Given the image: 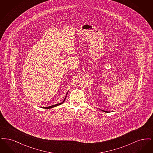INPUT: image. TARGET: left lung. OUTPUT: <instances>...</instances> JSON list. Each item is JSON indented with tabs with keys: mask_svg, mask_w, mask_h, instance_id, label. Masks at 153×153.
Wrapping results in <instances>:
<instances>
[{
	"mask_svg": "<svg viewBox=\"0 0 153 153\" xmlns=\"http://www.w3.org/2000/svg\"><path fill=\"white\" fill-rule=\"evenodd\" d=\"M100 110H101L102 111H103V112H109L108 111H104V110H102V109H100Z\"/></svg>",
	"mask_w": 153,
	"mask_h": 153,
	"instance_id": "obj_1",
	"label": "left lung"
}]
</instances>
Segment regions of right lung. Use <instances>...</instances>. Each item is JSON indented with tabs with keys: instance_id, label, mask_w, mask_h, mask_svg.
<instances>
[{
	"instance_id": "obj_1",
	"label": "right lung",
	"mask_w": 153,
	"mask_h": 153,
	"mask_svg": "<svg viewBox=\"0 0 153 153\" xmlns=\"http://www.w3.org/2000/svg\"><path fill=\"white\" fill-rule=\"evenodd\" d=\"M68 92L66 93V94L65 97V99H64V100H63V102H60V103H58V104H54V105H51V106H49V107H42L43 108H45V109H50V108H53V107H56V106H58L59 105H61V104H62L64 102H65V100L66 98V96L68 95Z\"/></svg>"
}]
</instances>
